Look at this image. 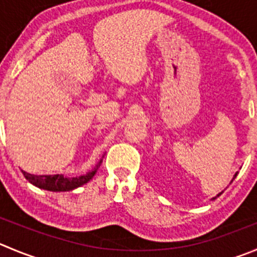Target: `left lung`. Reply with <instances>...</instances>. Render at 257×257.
<instances>
[{"instance_id":"8db88e82","label":"left lung","mask_w":257,"mask_h":257,"mask_svg":"<svg viewBox=\"0 0 257 257\" xmlns=\"http://www.w3.org/2000/svg\"><path fill=\"white\" fill-rule=\"evenodd\" d=\"M236 177H237V173H236V174H234V175H233V179H234V178H236ZM233 179H232V180H231V182H233ZM222 193H223V192L218 193V194H217V195H216V197H214V198H212V199H216V198H217V197H219V195H221V194H222Z\"/></svg>"}]
</instances>
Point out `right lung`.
Wrapping results in <instances>:
<instances>
[{
	"instance_id": "obj_1",
	"label": "right lung",
	"mask_w": 257,
	"mask_h": 257,
	"mask_svg": "<svg viewBox=\"0 0 257 257\" xmlns=\"http://www.w3.org/2000/svg\"><path fill=\"white\" fill-rule=\"evenodd\" d=\"M102 160L98 161L94 169H92L90 172H88L85 175H80V177L75 178H68L64 177L63 174H55V175H35L30 174V173H26L23 170L24 177L26 178V180L34 184L35 187L41 188V189L50 190V192H69V190L75 189L78 187H82L83 184L89 182L92 178L94 177V174L97 173L98 168L101 167Z\"/></svg>"
}]
</instances>
